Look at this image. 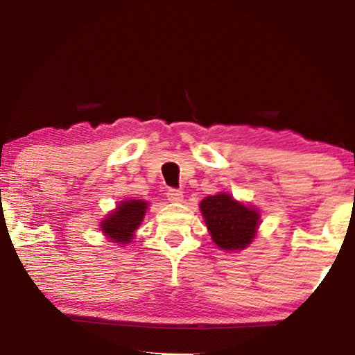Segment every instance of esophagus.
Here are the masks:
<instances>
[{"instance_id":"34e87169","label":"esophagus","mask_w":355,"mask_h":355,"mask_svg":"<svg viewBox=\"0 0 355 355\" xmlns=\"http://www.w3.org/2000/svg\"><path fill=\"white\" fill-rule=\"evenodd\" d=\"M166 197L169 202H182L184 193L181 191H176V189H169L166 192Z\"/></svg>"}]
</instances>
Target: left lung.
I'll return each instance as SVG.
<instances>
[{"label":"left lung","mask_w":355,"mask_h":355,"mask_svg":"<svg viewBox=\"0 0 355 355\" xmlns=\"http://www.w3.org/2000/svg\"><path fill=\"white\" fill-rule=\"evenodd\" d=\"M211 241L221 250H244L254 242L260 227V210L236 200L231 193L218 192L198 203Z\"/></svg>","instance_id":"8db88e82"}]
</instances>
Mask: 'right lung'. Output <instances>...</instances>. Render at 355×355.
<instances>
[{"mask_svg":"<svg viewBox=\"0 0 355 355\" xmlns=\"http://www.w3.org/2000/svg\"><path fill=\"white\" fill-rule=\"evenodd\" d=\"M147 208L148 202L137 200V198L119 202L114 210H111L100 221V230L106 239L116 245L123 247L130 244L137 227L142 225Z\"/></svg>","mask_w":355,"mask_h":355,"instance_id":"obj_1","label":"right lung"}]
</instances>
